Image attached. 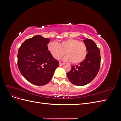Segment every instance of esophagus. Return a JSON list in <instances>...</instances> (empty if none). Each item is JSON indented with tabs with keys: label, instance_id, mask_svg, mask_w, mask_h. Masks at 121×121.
Instances as JSON below:
<instances>
[{
	"label": "esophagus",
	"instance_id": "1",
	"mask_svg": "<svg viewBox=\"0 0 121 121\" xmlns=\"http://www.w3.org/2000/svg\"><path fill=\"white\" fill-rule=\"evenodd\" d=\"M59 65H60V66H61V65H64V63H60H60H59Z\"/></svg>",
	"mask_w": 121,
	"mask_h": 121
}]
</instances>
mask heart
<instances>
[{"label":"heart","mask_w":121,"mask_h":121,"mask_svg":"<svg viewBox=\"0 0 121 121\" xmlns=\"http://www.w3.org/2000/svg\"><path fill=\"white\" fill-rule=\"evenodd\" d=\"M48 48L55 59H60L64 55L65 61H71L73 64L81 63L87 56V47L85 43L74 39H69L61 41L59 44L56 42H51Z\"/></svg>","instance_id":"b5f03b06"}]
</instances>
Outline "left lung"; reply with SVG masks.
I'll return each instance as SVG.
<instances>
[{
  "label": "left lung",
  "mask_w": 121,
  "mask_h": 121,
  "mask_svg": "<svg viewBox=\"0 0 121 121\" xmlns=\"http://www.w3.org/2000/svg\"><path fill=\"white\" fill-rule=\"evenodd\" d=\"M87 47L86 58L81 63L72 65L67 77L72 84L77 86H84L95 78L100 66L99 48L93 40L87 38L83 40Z\"/></svg>",
  "instance_id": "8db88e82"
}]
</instances>
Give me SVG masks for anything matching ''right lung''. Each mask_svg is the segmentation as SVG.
I'll return each mask as SVG.
<instances>
[{
	"mask_svg": "<svg viewBox=\"0 0 121 121\" xmlns=\"http://www.w3.org/2000/svg\"><path fill=\"white\" fill-rule=\"evenodd\" d=\"M49 38L37 35L27 39L18 50L17 66L24 77L37 86L48 83L59 63L52 56L47 44Z\"/></svg>",
	"mask_w": 121,
	"mask_h": 121,
	"instance_id": "obj_1",
	"label": "right lung"
}]
</instances>
